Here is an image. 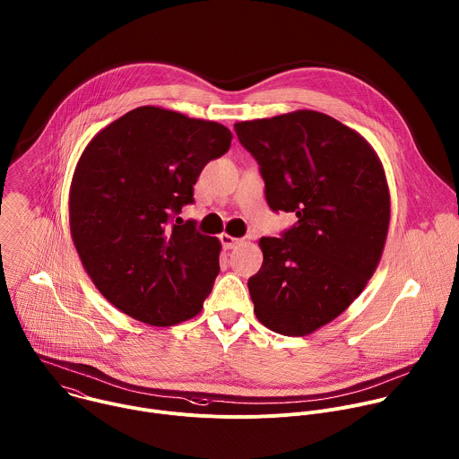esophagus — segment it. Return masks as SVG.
Listing matches in <instances>:
<instances>
[{
	"label": "esophagus",
	"instance_id": "obj_1",
	"mask_svg": "<svg viewBox=\"0 0 459 459\" xmlns=\"http://www.w3.org/2000/svg\"><path fill=\"white\" fill-rule=\"evenodd\" d=\"M220 241H221V245H223L225 250L236 248V247L241 243V239H238V238H234V236H230V234H221V236H220Z\"/></svg>",
	"mask_w": 459,
	"mask_h": 459
}]
</instances>
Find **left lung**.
<instances>
[{"mask_svg": "<svg viewBox=\"0 0 459 459\" xmlns=\"http://www.w3.org/2000/svg\"><path fill=\"white\" fill-rule=\"evenodd\" d=\"M234 129L259 164L270 209L297 216L282 238L259 239L254 314L275 333L310 335L350 307L380 263L391 218L382 162L362 134L312 109Z\"/></svg>", "mask_w": 459, "mask_h": 459, "instance_id": "obj_1", "label": "left lung"}]
</instances>
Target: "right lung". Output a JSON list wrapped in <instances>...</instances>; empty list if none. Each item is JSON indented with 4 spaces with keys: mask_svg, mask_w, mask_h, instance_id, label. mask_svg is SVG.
<instances>
[{
    "mask_svg": "<svg viewBox=\"0 0 459 459\" xmlns=\"http://www.w3.org/2000/svg\"><path fill=\"white\" fill-rule=\"evenodd\" d=\"M225 126L140 106L86 145L70 186V232L97 290L122 314L173 326L204 308L220 272L218 238L174 218L202 169L229 151Z\"/></svg>",
    "mask_w": 459,
    "mask_h": 459,
    "instance_id": "obj_1",
    "label": "right lung"
}]
</instances>
